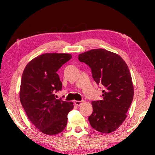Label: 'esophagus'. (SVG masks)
<instances>
[{
	"label": "esophagus",
	"instance_id": "1",
	"mask_svg": "<svg viewBox=\"0 0 155 155\" xmlns=\"http://www.w3.org/2000/svg\"><path fill=\"white\" fill-rule=\"evenodd\" d=\"M83 103V101H76L75 102H74V104H76V105L77 106H80V105H81V104H82V103Z\"/></svg>",
	"mask_w": 155,
	"mask_h": 155
}]
</instances>
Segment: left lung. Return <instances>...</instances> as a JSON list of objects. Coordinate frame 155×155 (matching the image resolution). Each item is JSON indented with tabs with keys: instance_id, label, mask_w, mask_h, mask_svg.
Wrapping results in <instances>:
<instances>
[{
	"instance_id": "8db88e82",
	"label": "left lung",
	"mask_w": 155,
	"mask_h": 155,
	"mask_svg": "<svg viewBox=\"0 0 155 155\" xmlns=\"http://www.w3.org/2000/svg\"><path fill=\"white\" fill-rule=\"evenodd\" d=\"M78 60L90 66L94 81L104 88L103 99L91 103L90 125L98 132H114L127 118L134 96L128 65L117 54L102 48L81 53Z\"/></svg>"
}]
</instances>
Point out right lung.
Segmentation results:
<instances>
[{"label":"right lung","mask_w":155,"mask_h":155,"mask_svg":"<svg viewBox=\"0 0 155 155\" xmlns=\"http://www.w3.org/2000/svg\"><path fill=\"white\" fill-rule=\"evenodd\" d=\"M72 58L66 53H45L31 60L22 73L20 100L31 122L44 134H59L67 125L72 102L57 100L54 91L61 90L57 71Z\"/></svg>","instance_id":"obj_1"}]
</instances>
